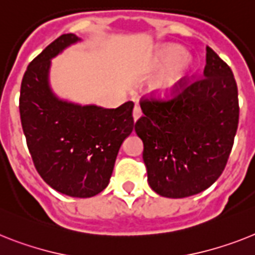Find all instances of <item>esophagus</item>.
Segmentation results:
<instances>
[{"label":"esophagus","mask_w":255,"mask_h":255,"mask_svg":"<svg viewBox=\"0 0 255 255\" xmlns=\"http://www.w3.org/2000/svg\"><path fill=\"white\" fill-rule=\"evenodd\" d=\"M141 114H142V113H141V109L138 108L137 105H136V106H134V108H133V114H132V115H133V121L134 122L137 121L138 118L141 117Z\"/></svg>","instance_id":"esophagus-1"}]
</instances>
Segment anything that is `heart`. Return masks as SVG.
Listing matches in <instances>:
<instances>
[{
  "mask_svg": "<svg viewBox=\"0 0 255 255\" xmlns=\"http://www.w3.org/2000/svg\"><path fill=\"white\" fill-rule=\"evenodd\" d=\"M184 55L185 50L179 45H164L154 51L150 58L147 59L145 70L153 71L164 68L149 85V93L153 97H170L185 76L193 70V59L187 55L184 57Z\"/></svg>",
  "mask_w": 255,
  "mask_h": 255,
  "instance_id": "b5f03b06",
  "label": "heart"
}]
</instances>
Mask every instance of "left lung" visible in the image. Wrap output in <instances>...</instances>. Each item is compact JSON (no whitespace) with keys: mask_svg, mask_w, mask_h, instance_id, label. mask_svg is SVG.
I'll return each mask as SVG.
<instances>
[{"mask_svg":"<svg viewBox=\"0 0 255 255\" xmlns=\"http://www.w3.org/2000/svg\"><path fill=\"white\" fill-rule=\"evenodd\" d=\"M144 115L134 131L151 189L162 197L201 193L222 175L239 124V95L232 70L206 48L204 76L180 84L167 101L141 100Z\"/></svg>","mask_w":255,"mask_h":255,"instance_id":"left-lung-1","label":"left lung"}]
</instances>
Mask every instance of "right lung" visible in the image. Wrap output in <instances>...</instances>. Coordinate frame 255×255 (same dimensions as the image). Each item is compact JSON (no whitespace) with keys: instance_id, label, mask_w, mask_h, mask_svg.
Here are the masks:
<instances>
[{"instance_id":"1","label":"right lung","mask_w":255,"mask_h":255,"mask_svg":"<svg viewBox=\"0 0 255 255\" xmlns=\"http://www.w3.org/2000/svg\"><path fill=\"white\" fill-rule=\"evenodd\" d=\"M78 41L74 33L59 36L29 63L19 111L32 160L45 183L66 196L88 198L108 187L122 142L133 131V102L104 109L53 93L51 58Z\"/></svg>"}]
</instances>
